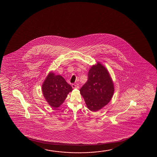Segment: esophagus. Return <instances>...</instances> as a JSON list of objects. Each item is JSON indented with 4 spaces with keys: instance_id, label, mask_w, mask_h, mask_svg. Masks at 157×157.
<instances>
[{
    "instance_id": "34e87169",
    "label": "esophagus",
    "mask_w": 157,
    "mask_h": 157,
    "mask_svg": "<svg viewBox=\"0 0 157 157\" xmlns=\"http://www.w3.org/2000/svg\"><path fill=\"white\" fill-rule=\"evenodd\" d=\"M72 88H74V89H75V88H77H77H79V87H78L77 85H75V84H72Z\"/></svg>"
}]
</instances>
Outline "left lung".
I'll list each match as a JSON object with an SVG mask.
<instances>
[{
  "label": "left lung",
  "mask_w": 157,
  "mask_h": 157,
  "mask_svg": "<svg viewBox=\"0 0 157 157\" xmlns=\"http://www.w3.org/2000/svg\"><path fill=\"white\" fill-rule=\"evenodd\" d=\"M86 106L97 112L111 100L114 92L113 81L106 67L100 62L93 65L88 73V80L80 90Z\"/></svg>",
  "instance_id": "8db88e82"
}]
</instances>
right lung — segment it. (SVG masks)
Listing matches in <instances>:
<instances>
[{"instance_id":"obj_1","label":"right lung","mask_w":157,"mask_h":157,"mask_svg":"<svg viewBox=\"0 0 157 157\" xmlns=\"http://www.w3.org/2000/svg\"><path fill=\"white\" fill-rule=\"evenodd\" d=\"M43 96L48 103L56 109L64 102L72 88L60 75L50 72L42 85Z\"/></svg>"}]
</instances>
